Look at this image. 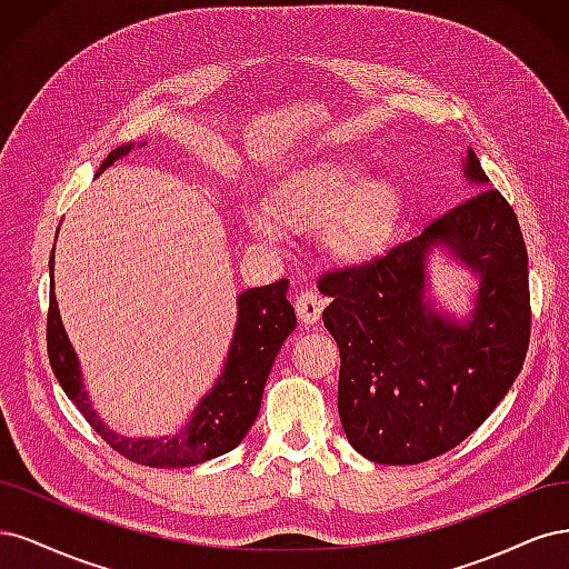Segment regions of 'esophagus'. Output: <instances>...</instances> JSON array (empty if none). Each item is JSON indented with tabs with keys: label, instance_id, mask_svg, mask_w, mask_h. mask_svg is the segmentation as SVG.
Here are the masks:
<instances>
[{
	"label": "esophagus",
	"instance_id": "obj_1",
	"mask_svg": "<svg viewBox=\"0 0 569 569\" xmlns=\"http://www.w3.org/2000/svg\"><path fill=\"white\" fill-rule=\"evenodd\" d=\"M323 305L326 302H323V298L319 296V292H315V290L300 292V296L296 298V311H298L300 321L317 323L319 317H321V311H323Z\"/></svg>",
	"mask_w": 569,
	"mask_h": 569
}]
</instances>
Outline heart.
Here are the masks:
<instances>
[{
	"instance_id": "b5f03b06",
	"label": "heart",
	"mask_w": 569,
	"mask_h": 569,
	"mask_svg": "<svg viewBox=\"0 0 569 569\" xmlns=\"http://www.w3.org/2000/svg\"><path fill=\"white\" fill-rule=\"evenodd\" d=\"M399 206L395 181H363V170L352 162L319 160L290 174L271 193L267 214L281 231L311 233L323 227L326 252L338 262L361 264L388 246ZM250 224L260 236H269L262 217H252Z\"/></svg>"
}]
</instances>
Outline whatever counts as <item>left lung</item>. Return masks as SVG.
<instances>
[{
    "label": "left lung",
    "instance_id": "obj_1",
    "mask_svg": "<svg viewBox=\"0 0 569 569\" xmlns=\"http://www.w3.org/2000/svg\"><path fill=\"white\" fill-rule=\"evenodd\" d=\"M480 184L423 233L373 260L321 273L323 326L338 342V413L350 445L388 466L423 463L478 430L518 378L531 328L527 248L516 210ZM439 242L481 273L473 317L456 325L425 302V258Z\"/></svg>",
    "mask_w": 569,
    "mask_h": 569
}]
</instances>
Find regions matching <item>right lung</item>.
<instances>
[{
  "label": "right lung",
  "mask_w": 569,
  "mask_h": 569,
  "mask_svg": "<svg viewBox=\"0 0 569 569\" xmlns=\"http://www.w3.org/2000/svg\"><path fill=\"white\" fill-rule=\"evenodd\" d=\"M132 151V143L108 153L101 162L99 174ZM53 269V252L49 271ZM288 279L277 283L246 290L238 298V323L224 373L219 376L210 395L203 397L189 423L172 437L160 439H127L108 430L97 413L91 411L89 399L82 390V376L76 352L68 342L59 317L57 296H53V273L49 281V311H47V352L51 371L59 378L63 392L87 423L94 428L103 442L116 449L127 461L149 468H184L206 463L214 456H222L238 447L254 418L260 413L264 382L271 363L277 359L283 340L296 331V309L286 300Z\"/></svg>",
  "instance_id": "1"
}]
</instances>
